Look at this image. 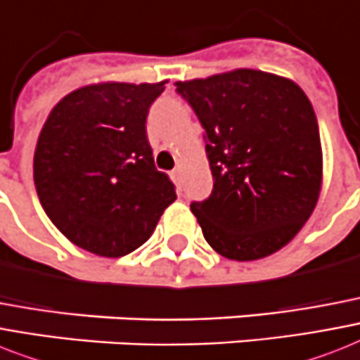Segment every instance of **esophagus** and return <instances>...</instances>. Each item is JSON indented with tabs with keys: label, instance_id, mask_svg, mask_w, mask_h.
Segmentation results:
<instances>
[{
	"label": "esophagus",
	"instance_id": "obj_1",
	"mask_svg": "<svg viewBox=\"0 0 360 360\" xmlns=\"http://www.w3.org/2000/svg\"><path fill=\"white\" fill-rule=\"evenodd\" d=\"M172 179H174L175 185H181V168H175V170L172 172Z\"/></svg>",
	"mask_w": 360,
	"mask_h": 360
}]
</instances>
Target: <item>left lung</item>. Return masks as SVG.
Listing matches in <instances>:
<instances>
[{"label":"left lung","instance_id":"left-lung-1","mask_svg":"<svg viewBox=\"0 0 360 360\" xmlns=\"http://www.w3.org/2000/svg\"><path fill=\"white\" fill-rule=\"evenodd\" d=\"M205 129L212 194L190 209L231 261L285 248L316 207L323 155L316 114L292 79L236 68L175 83Z\"/></svg>","mask_w":360,"mask_h":360}]
</instances>
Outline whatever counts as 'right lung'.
<instances>
[{"label":"right lung","instance_id":"right-lung-1","mask_svg":"<svg viewBox=\"0 0 360 360\" xmlns=\"http://www.w3.org/2000/svg\"><path fill=\"white\" fill-rule=\"evenodd\" d=\"M168 81L81 86L55 105L38 134L33 179L53 226L81 250L124 257L175 201L155 168L146 118Z\"/></svg>","mask_w":360,"mask_h":360}]
</instances>
